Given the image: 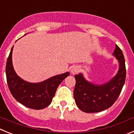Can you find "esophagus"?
<instances>
[{
    "mask_svg": "<svg viewBox=\"0 0 134 134\" xmlns=\"http://www.w3.org/2000/svg\"><path fill=\"white\" fill-rule=\"evenodd\" d=\"M79 67L77 66H73L71 69V73L72 75H75L76 73H77L79 72Z\"/></svg>",
    "mask_w": 134,
    "mask_h": 134,
    "instance_id": "1",
    "label": "esophagus"
}]
</instances>
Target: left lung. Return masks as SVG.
Here are the masks:
<instances>
[{"label":"left lung","instance_id":"1","mask_svg":"<svg viewBox=\"0 0 134 134\" xmlns=\"http://www.w3.org/2000/svg\"><path fill=\"white\" fill-rule=\"evenodd\" d=\"M113 55L119 61L120 67L116 75L108 83L95 85L85 80L81 73L75 75L73 96L76 105L83 112L96 113L108 109L120 96L126 81L125 59L122 51L117 44Z\"/></svg>","mask_w":134,"mask_h":134}]
</instances>
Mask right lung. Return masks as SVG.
<instances>
[{
	"label": "right lung",
	"mask_w": 134,
	"mask_h": 134,
	"mask_svg": "<svg viewBox=\"0 0 134 134\" xmlns=\"http://www.w3.org/2000/svg\"><path fill=\"white\" fill-rule=\"evenodd\" d=\"M12 47L6 65V75L8 88L15 99L33 109L47 108L52 102L57 89L62 81L69 75V72L55 75L41 83H32L23 80L16 74L12 63Z\"/></svg>",
	"instance_id": "1"
}]
</instances>
